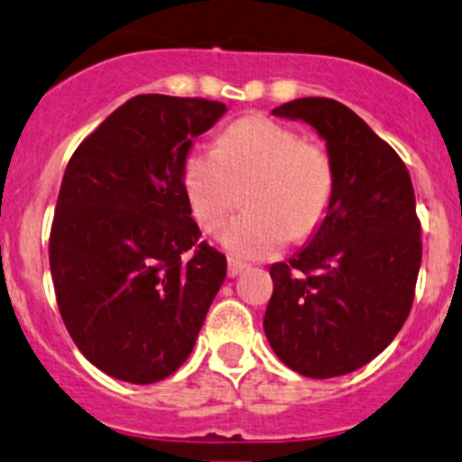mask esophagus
<instances>
[{
    "label": "esophagus",
    "mask_w": 462,
    "mask_h": 462,
    "mask_svg": "<svg viewBox=\"0 0 462 462\" xmlns=\"http://www.w3.org/2000/svg\"><path fill=\"white\" fill-rule=\"evenodd\" d=\"M247 270V265L240 261H234V258H228V267H226V274L231 276V279H236L238 274H243V272Z\"/></svg>",
    "instance_id": "obj_1"
}]
</instances>
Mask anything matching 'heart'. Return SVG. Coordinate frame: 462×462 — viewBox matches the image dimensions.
<instances>
[{
  "mask_svg": "<svg viewBox=\"0 0 462 462\" xmlns=\"http://www.w3.org/2000/svg\"><path fill=\"white\" fill-rule=\"evenodd\" d=\"M183 192L204 231H215L245 192L249 213L217 234L228 256L272 258L290 238H309L324 222L333 197L327 152L290 126L265 116H247L222 131L215 149H192L183 161Z\"/></svg>",
  "mask_w": 462,
  "mask_h": 462,
  "instance_id": "1",
  "label": "heart"
}]
</instances>
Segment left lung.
I'll list each match as a JSON object with an SVG mask.
<instances>
[{
	"instance_id": "8db88e82",
	"label": "left lung",
	"mask_w": 462,
	"mask_h": 462,
	"mask_svg": "<svg viewBox=\"0 0 462 462\" xmlns=\"http://www.w3.org/2000/svg\"><path fill=\"white\" fill-rule=\"evenodd\" d=\"M272 116L301 120L327 143L328 213L288 263H274L263 328L281 363L309 379L367 365L411 313L421 263L415 192L402 158L351 108L304 97Z\"/></svg>"
}]
</instances>
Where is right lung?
<instances>
[{"mask_svg":"<svg viewBox=\"0 0 462 462\" xmlns=\"http://www.w3.org/2000/svg\"><path fill=\"white\" fill-rule=\"evenodd\" d=\"M226 106L138 95L92 131L65 168L50 238L60 318L97 370L147 385L195 346L226 276L199 243L181 170Z\"/></svg>","mask_w":462,"mask_h":462,"instance_id":"1","label":"right lung"}]
</instances>
